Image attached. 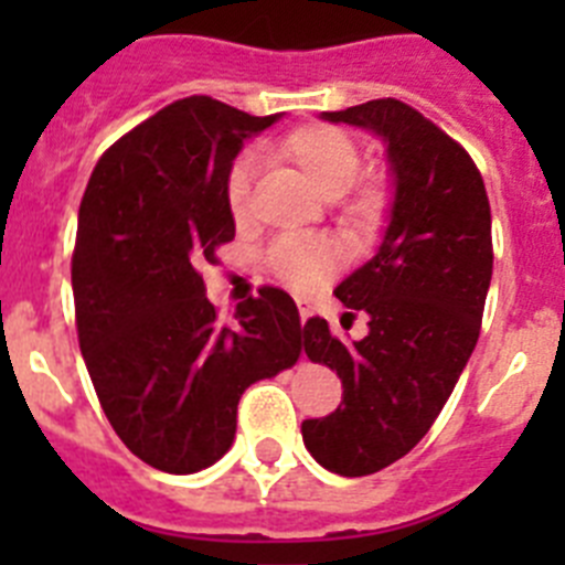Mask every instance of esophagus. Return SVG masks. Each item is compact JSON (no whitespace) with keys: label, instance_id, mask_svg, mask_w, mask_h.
Returning <instances> with one entry per match:
<instances>
[{"label":"esophagus","instance_id":"obj_1","mask_svg":"<svg viewBox=\"0 0 565 565\" xmlns=\"http://www.w3.org/2000/svg\"><path fill=\"white\" fill-rule=\"evenodd\" d=\"M297 308H299V319H302V322H308V317L313 313L311 302H308V299H297Z\"/></svg>","mask_w":565,"mask_h":565}]
</instances>
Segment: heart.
<instances>
[{"label":"heart","mask_w":565,"mask_h":565,"mask_svg":"<svg viewBox=\"0 0 565 565\" xmlns=\"http://www.w3.org/2000/svg\"><path fill=\"white\" fill-rule=\"evenodd\" d=\"M274 158L297 169L313 192L322 198H339L356 181L362 158L348 132L331 124H306L288 132L274 147ZM257 174L254 154L243 152L232 161L226 172V203L228 212L243 221L252 212V186ZM379 192L373 186L362 189L351 212L367 217L376 212ZM268 266L294 291H313L337 271L339 248L319 234H286L268 252Z\"/></svg>","instance_id":"b5f03b06"}]
</instances>
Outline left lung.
Segmentation results:
<instances>
[{"label": "left lung", "instance_id": "left-lung-1", "mask_svg": "<svg viewBox=\"0 0 565 565\" xmlns=\"http://www.w3.org/2000/svg\"><path fill=\"white\" fill-rule=\"evenodd\" d=\"M322 118L379 135L393 178L376 254L333 291L367 313V337L342 342L319 317L302 328L308 359L342 379V404L302 422V441L317 463L359 478L427 436L476 351L492 279V214L467 149L418 109L376 98Z\"/></svg>", "mask_w": 565, "mask_h": 565}]
</instances>
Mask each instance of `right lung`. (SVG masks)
<instances>
[{
  "label": "right lung",
  "mask_w": 565,
  "mask_h": 565,
  "mask_svg": "<svg viewBox=\"0 0 565 565\" xmlns=\"http://www.w3.org/2000/svg\"><path fill=\"white\" fill-rule=\"evenodd\" d=\"M277 118L181 98L115 141L82 198L73 252L82 356L113 430L161 472L221 461L243 391L302 353L286 291L263 286L221 326L198 274L234 239L228 167Z\"/></svg>",
  "instance_id": "1"
}]
</instances>
